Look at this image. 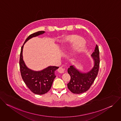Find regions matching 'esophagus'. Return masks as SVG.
<instances>
[{
  "label": "esophagus",
  "mask_w": 121,
  "mask_h": 121,
  "mask_svg": "<svg viewBox=\"0 0 121 121\" xmlns=\"http://www.w3.org/2000/svg\"><path fill=\"white\" fill-rule=\"evenodd\" d=\"M58 71L60 73H64L65 71V68H63V67H60L58 68Z\"/></svg>",
  "instance_id": "esophagus-1"
}]
</instances>
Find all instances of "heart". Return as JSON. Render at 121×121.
Returning a JSON list of instances; mask_svg holds the SVG:
<instances>
[{
    "label": "heart",
    "instance_id": "1",
    "mask_svg": "<svg viewBox=\"0 0 121 121\" xmlns=\"http://www.w3.org/2000/svg\"><path fill=\"white\" fill-rule=\"evenodd\" d=\"M86 48L87 44L84 39L81 37L75 36L72 39L70 46L66 50L68 52H71L72 51L76 50L74 56L75 58L77 59L84 52Z\"/></svg>",
    "mask_w": 121,
    "mask_h": 121
}]
</instances>
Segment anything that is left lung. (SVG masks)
Returning <instances> with one entry per match:
<instances>
[{
  "mask_svg": "<svg viewBox=\"0 0 121 121\" xmlns=\"http://www.w3.org/2000/svg\"><path fill=\"white\" fill-rule=\"evenodd\" d=\"M99 47L96 45L94 51L91 55L94 61V65L87 72H80L74 65H71L68 68L67 72L70 76L71 79L67 84V87L72 93L80 94L90 89L98 73L99 65Z\"/></svg>",
  "mask_w": 121,
  "mask_h": 121,
  "instance_id": "obj_1",
  "label": "left lung"
}]
</instances>
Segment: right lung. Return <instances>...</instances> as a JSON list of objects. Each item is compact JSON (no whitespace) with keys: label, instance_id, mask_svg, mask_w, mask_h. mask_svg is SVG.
<instances>
[{"label":"right lung","instance_id":"1","mask_svg":"<svg viewBox=\"0 0 121 121\" xmlns=\"http://www.w3.org/2000/svg\"><path fill=\"white\" fill-rule=\"evenodd\" d=\"M45 33L44 31H39L32 33L26 39L22 47L20 67L22 78L28 88L34 94L43 95L47 93L51 89L56 78L55 71L58 66H49L40 71H34L29 68L23 59L22 52L24 44L30 39L38 36Z\"/></svg>","mask_w":121,"mask_h":121}]
</instances>
